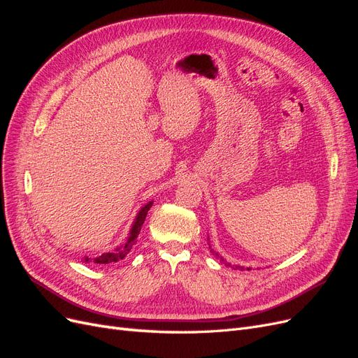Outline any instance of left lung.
<instances>
[{
  "label": "left lung",
  "instance_id": "1",
  "mask_svg": "<svg viewBox=\"0 0 358 358\" xmlns=\"http://www.w3.org/2000/svg\"><path fill=\"white\" fill-rule=\"evenodd\" d=\"M209 248H210V243H209ZM210 252H212V254H213L215 257H218V258H220V262H221V263H224L225 266H229V267H233V268H239V270H245V268H246V270H251V267H243V266H231L230 263H227V262H225V259H224V258H222V257H221V255H220L218 252H216V251H213V249H212V248H210Z\"/></svg>",
  "mask_w": 358,
  "mask_h": 358
}]
</instances>
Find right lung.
Listing matches in <instances>:
<instances>
[{"mask_svg":"<svg viewBox=\"0 0 358 358\" xmlns=\"http://www.w3.org/2000/svg\"><path fill=\"white\" fill-rule=\"evenodd\" d=\"M152 203L154 201H148L142 209L138 210V213L136 215V218L133 221V225H131V230H129L127 239L116 246L113 251H109V252H104L99 257L95 258H90V257H83V263H96V264H110V263H116L119 262V259H124L127 257V254L131 251V248L136 245L137 242V236L140 233V230H142V225L145 222V218L148 215V210L152 208Z\"/></svg>","mask_w":358,"mask_h":358,"instance_id":"add662e5","label":"right lung"}]
</instances>
